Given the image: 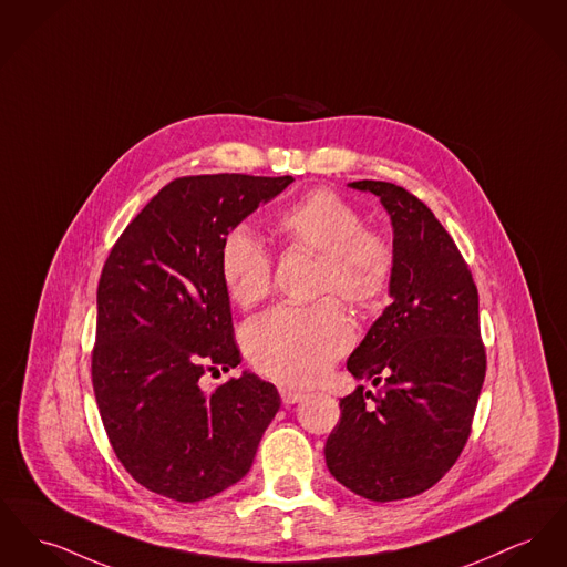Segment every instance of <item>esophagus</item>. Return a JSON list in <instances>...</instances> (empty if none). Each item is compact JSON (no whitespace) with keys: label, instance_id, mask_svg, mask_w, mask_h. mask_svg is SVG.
<instances>
[{"label":"esophagus","instance_id":"obj_1","mask_svg":"<svg viewBox=\"0 0 567 567\" xmlns=\"http://www.w3.org/2000/svg\"><path fill=\"white\" fill-rule=\"evenodd\" d=\"M280 399L285 404H296V402H300L303 399V392L300 390H289V388H282L280 390Z\"/></svg>","mask_w":567,"mask_h":567}]
</instances>
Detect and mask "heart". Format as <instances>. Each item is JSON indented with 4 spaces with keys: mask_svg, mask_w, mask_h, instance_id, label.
Segmentation results:
<instances>
[{
    "mask_svg": "<svg viewBox=\"0 0 567 567\" xmlns=\"http://www.w3.org/2000/svg\"><path fill=\"white\" fill-rule=\"evenodd\" d=\"M285 244L319 252L317 293H338L355 310H370L388 293L396 252L388 235L364 227L362 212L330 188H312L274 218ZM218 267L229 298L252 308L271 289L274 264L264 241L237 227L220 244ZM353 340L351 323L333 298L285 303L257 319L246 332L252 364L285 385L317 381Z\"/></svg>",
    "mask_w": 567,
    "mask_h": 567,
    "instance_id": "1",
    "label": "heart"
}]
</instances>
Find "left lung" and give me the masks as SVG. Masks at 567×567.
I'll return each mask as SVG.
<instances>
[{
  "label": "left lung",
  "instance_id": "obj_1",
  "mask_svg": "<svg viewBox=\"0 0 567 567\" xmlns=\"http://www.w3.org/2000/svg\"><path fill=\"white\" fill-rule=\"evenodd\" d=\"M377 195L394 227L392 303L372 323L347 368L385 381L340 400L326 443L333 477L370 501L415 497L458 461L486 374L480 300L458 246L433 212L390 182L351 184Z\"/></svg>",
  "mask_w": 567,
  "mask_h": 567
}]
</instances>
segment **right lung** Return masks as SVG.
Masks as SVG:
<instances>
[{
	"instance_id": "right-lung-1",
	"label": "right lung",
	"mask_w": 567,
	"mask_h": 567,
	"mask_svg": "<svg viewBox=\"0 0 567 567\" xmlns=\"http://www.w3.org/2000/svg\"><path fill=\"white\" fill-rule=\"evenodd\" d=\"M291 175L168 182L113 244L99 282L92 383L124 468L179 503L209 499L252 466L278 390L244 372L205 392V370L241 362L218 255L225 235Z\"/></svg>"
}]
</instances>
